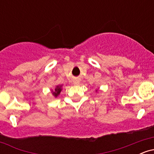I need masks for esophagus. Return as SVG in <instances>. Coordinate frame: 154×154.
<instances>
[{"label":"esophagus","instance_id":"esophagus-1","mask_svg":"<svg viewBox=\"0 0 154 154\" xmlns=\"http://www.w3.org/2000/svg\"><path fill=\"white\" fill-rule=\"evenodd\" d=\"M78 82H76V81H75V82H74V84H75V85H77V84H78Z\"/></svg>","mask_w":154,"mask_h":154}]
</instances>
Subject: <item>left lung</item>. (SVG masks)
I'll return each instance as SVG.
<instances>
[{
  "label": "left lung",
  "mask_w": 154,
  "mask_h": 154,
  "mask_svg": "<svg viewBox=\"0 0 154 154\" xmlns=\"http://www.w3.org/2000/svg\"><path fill=\"white\" fill-rule=\"evenodd\" d=\"M98 90H96V91H95V92H98Z\"/></svg>",
  "instance_id": "left-lung-1"
}]
</instances>
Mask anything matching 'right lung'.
<instances>
[{
	"label": "right lung",
	"instance_id": "obj_1",
	"mask_svg": "<svg viewBox=\"0 0 154 154\" xmlns=\"http://www.w3.org/2000/svg\"><path fill=\"white\" fill-rule=\"evenodd\" d=\"M62 86L63 85H56L54 89L51 90V93H52L53 96H54V98H57V97L60 95L61 91H62Z\"/></svg>",
	"mask_w": 154,
	"mask_h": 154
}]
</instances>
